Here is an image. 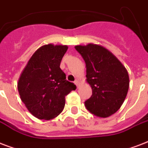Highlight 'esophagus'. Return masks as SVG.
Segmentation results:
<instances>
[{"label": "esophagus", "mask_w": 148, "mask_h": 148, "mask_svg": "<svg viewBox=\"0 0 148 148\" xmlns=\"http://www.w3.org/2000/svg\"><path fill=\"white\" fill-rule=\"evenodd\" d=\"M74 84H76V85H77V87H78V84H79V81H77V80H76V81H74Z\"/></svg>", "instance_id": "esophagus-1"}]
</instances>
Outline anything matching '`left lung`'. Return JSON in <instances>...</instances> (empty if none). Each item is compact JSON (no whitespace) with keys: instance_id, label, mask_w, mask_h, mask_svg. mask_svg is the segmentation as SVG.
<instances>
[{"instance_id":"obj_1","label":"left lung","mask_w":148,"mask_h":148,"mask_svg":"<svg viewBox=\"0 0 148 148\" xmlns=\"http://www.w3.org/2000/svg\"><path fill=\"white\" fill-rule=\"evenodd\" d=\"M75 49L85 61L87 81L92 88V95L84 105L97 117H109L124 103L129 88L128 73L118 59L102 46L89 44L76 46Z\"/></svg>"}]
</instances>
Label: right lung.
Returning a JSON list of instances; mask_svg holds the SVG:
<instances>
[{
    "label": "right lung",
    "instance_id": "right-lung-1",
    "mask_svg": "<svg viewBox=\"0 0 148 148\" xmlns=\"http://www.w3.org/2000/svg\"><path fill=\"white\" fill-rule=\"evenodd\" d=\"M65 45H47L34 53L20 77L17 89L27 110L40 120L54 118L64 108L65 97L76 86L60 68Z\"/></svg>",
    "mask_w": 148,
    "mask_h": 148
}]
</instances>
